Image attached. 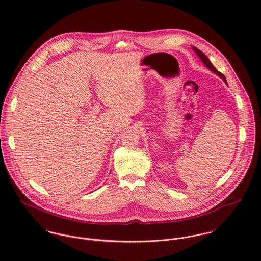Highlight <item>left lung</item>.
Masks as SVG:
<instances>
[{"instance_id":"left-lung-1","label":"left lung","mask_w":261,"mask_h":261,"mask_svg":"<svg viewBox=\"0 0 261 261\" xmlns=\"http://www.w3.org/2000/svg\"><path fill=\"white\" fill-rule=\"evenodd\" d=\"M192 48H193V50L195 51V53L198 55V57L201 59V61L205 64V66H206L210 71H212L213 73H215V74L218 75L220 78H222V80L227 84V80H226L225 76H224L221 72H219V71L213 66V64H212L211 61L208 59V57H207L202 51H200L198 48H196V47H192Z\"/></svg>"}]
</instances>
